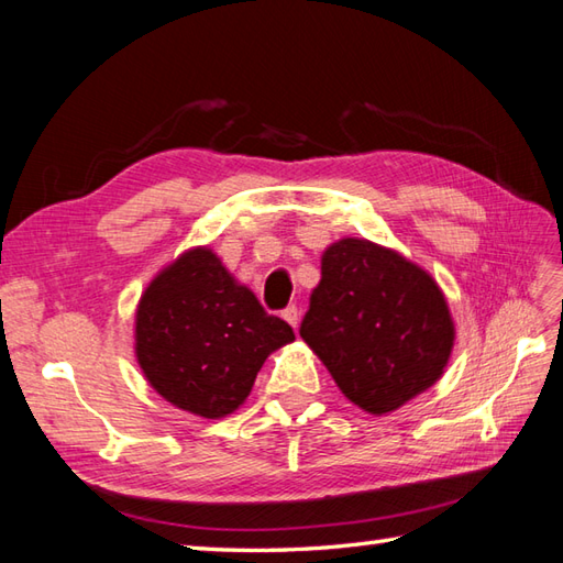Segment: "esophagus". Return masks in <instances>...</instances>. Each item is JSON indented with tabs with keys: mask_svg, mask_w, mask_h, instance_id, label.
I'll return each mask as SVG.
<instances>
[{
	"mask_svg": "<svg viewBox=\"0 0 563 563\" xmlns=\"http://www.w3.org/2000/svg\"><path fill=\"white\" fill-rule=\"evenodd\" d=\"M282 318H284L286 322H289L291 328L296 330V328H298V318H301V316H298V308H296V306H289V308L282 310Z\"/></svg>",
	"mask_w": 563,
	"mask_h": 563,
	"instance_id": "34e87169",
	"label": "esophagus"
}]
</instances>
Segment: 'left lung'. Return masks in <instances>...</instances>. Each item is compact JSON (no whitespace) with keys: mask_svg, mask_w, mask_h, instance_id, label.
Returning a JSON list of instances; mask_svg holds the SVG:
<instances>
[{"mask_svg":"<svg viewBox=\"0 0 563 563\" xmlns=\"http://www.w3.org/2000/svg\"><path fill=\"white\" fill-rule=\"evenodd\" d=\"M303 342L368 415H390L443 376L455 322L441 286L397 250L342 239L322 253Z\"/></svg>","mask_w":563,"mask_h":563,"instance_id":"left-lung-1","label":"left lung"}]
</instances>
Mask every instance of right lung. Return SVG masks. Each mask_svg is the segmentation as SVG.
Here are the masks:
<instances>
[{"instance_id": "1", "label": "right lung", "mask_w": 563, "mask_h": 563, "mask_svg": "<svg viewBox=\"0 0 563 563\" xmlns=\"http://www.w3.org/2000/svg\"><path fill=\"white\" fill-rule=\"evenodd\" d=\"M294 340L289 322L265 313L205 245L161 269L134 316V354L148 385L205 419L239 409L265 358Z\"/></svg>"}]
</instances>
